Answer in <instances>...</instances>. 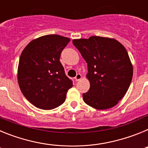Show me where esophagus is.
<instances>
[{
  "label": "esophagus",
  "instance_id": "34e87169",
  "mask_svg": "<svg viewBox=\"0 0 148 148\" xmlns=\"http://www.w3.org/2000/svg\"><path fill=\"white\" fill-rule=\"evenodd\" d=\"M82 78V75H81L80 73H78V74H77V75H76V76H75L74 78H75V82H78V81L80 80V79H81V78Z\"/></svg>",
  "mask_w": 148,
  "mask_h": 148
}]
</instances>
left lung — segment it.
Returning <instances> with one entry per match:
<instances>
[{
	"label": "left lung",
	"mask_w": 148,
	"mask_h": 148,
	"mask_svg": "<svg viewBox=\"0 0 148 148\" xmlns=\"http://www.w3.org/2000/svg\"><path fill=\"white\" fill-rule=\"evenodd\" d=\"M73 45L87 63L90 81L84 102L97 110L113 108L126 94L133 78V66L125 47L113 38L91 36L74 39Z\"/></svg>",
	"instance_id": "left-lung-1"
}]
</instances>
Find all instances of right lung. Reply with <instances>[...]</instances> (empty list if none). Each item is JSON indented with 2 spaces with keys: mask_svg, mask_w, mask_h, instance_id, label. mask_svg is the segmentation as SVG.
<instances>
[{
  "mask_svg": "<svg viewBox=\"0 0 148 148\" xmlns=\"http://www.w3.org/2000/svg\"><path fill=\"white\" fill-rule=\"evenodd\" d=\"M70 39L58 35L41 36L29 43L21 55L18 81L24 97L36 108L52 110L64 102L73 82L60 62Z\"/></svg>",
  "mask_w": 148,
  "mask_h": 148,
  "instance_id": "1",
  "label": "right lung"
}]
</instances>
